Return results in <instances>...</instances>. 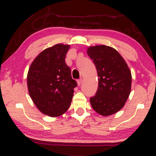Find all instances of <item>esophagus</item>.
<instances>
[{"label": "esophagus", "mask_w": 156, "mask_h": 156, "mask_svg": "<svg viewBox=\"0 0 156 156\" xmlns=\"http://www.w3.org/2000/svg\"><path fill=\"white\" fill-rule=\"evenodd\" d=\"M77 83H78V86H80V84L82 83V79H81V78H80V79H79V80H77Z\"/></svg>", "instance_id": "34e87169"}]
</instances>
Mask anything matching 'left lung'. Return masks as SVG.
I'll return each instance as SVG.
<instances>
[{
  "label": "left lung",
  "instance_id": "8db88e82",
  "mask_svg": "<svg viewBox=\"0 0 156 156\" xmlns=\"http://www.w3.org/2000/svg\"><path fill=\"white\" fill-rule=\"evenodd\" d=\"M87 54L95 65L98 89L90 98L92 107L103 117L119 112L131 90V73L122 56L114 48L95 45L87 48Z\"/></svg>",
  "mask_w": 156,
  "mask_h": 156
}]
</instances>
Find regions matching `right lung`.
<instances>
[{"instance_id": "1", "label": "right lung", "mask_w": 156, "mask_h": 156, "mask_svg": "<svg viewBox=\"0 0 156 156\" xmlns=\"http://www.w3.org/2000/svg\"><path fill=\"white\" fill-rule=\"evenodd\" d=\"M70 46L57 44L41 52L33 61L27 76L29 95L42 114L62 115L72 101L77 83L65 62Z\"/></svg>"}]
</instances>
